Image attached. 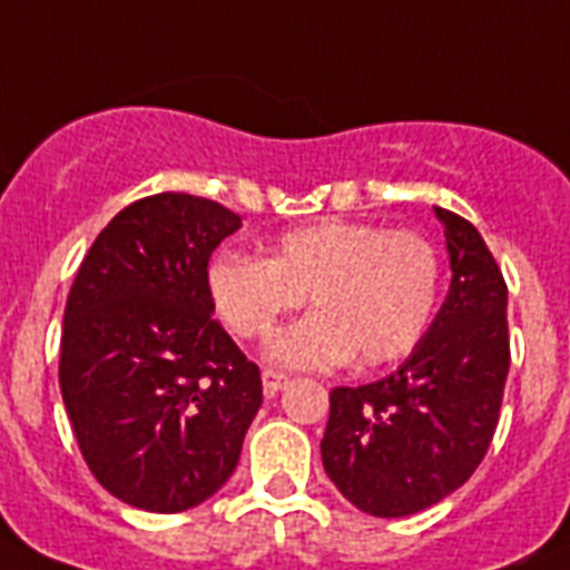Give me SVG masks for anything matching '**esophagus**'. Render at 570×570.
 Masks as SVG:
<instances>
[{"mask_svg": "<svg viewBox=\"0 0 570 570\" xmlns=\"http://www.w3.org/2000/svg\"><path fill=\"white\" fill-rule=\"evenodd\" d=\"M289 384L284 373H275V370H263V387H266L268 396H275L277 390H284Z\"/></svg>", "mask_w": 570, "mask_h": 570, "instance_id": "1", "label": "esophagus"}]
</instances>
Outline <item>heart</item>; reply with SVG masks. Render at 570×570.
Listing matches in <instances>:
<instances>
[{"label": "heart", "mask_w": 570, "mask_h": 570, "mask_svg": "<svg viewBox=\"0 0 570 570\" xmlns=\"http://www.w3.org/2000/svg\"><path fill=\"white\" fill-rule=\"evenodd\" d=\"M215 313L242 340H266L307 295L311 316L277 334L281 370L381 366L420 343L441 295V257L420 233L325 222L284 233L268 259L218 254L206 268Z\"/></svg>", "instance_id": "1"}]
</instances>
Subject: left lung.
Listing matches in <instances>:
<instances>
[{"label": "left lung", "instance_id": "obj_1", "mask_svg": "<svg viewBox=\"0 0 570 570\" xmlns=\"http://www.w3.org/2000/svg\"><path fill=\"white\" fill-rule=\"evenodd\" d=\"M450 254V293L405 364L364 387L331 390L322 464L375 518H407L473 476L494 438L505 375V281L485 239L434 206Z\"/></svg>", "mask_w": 570, "mask_h": 570}]
</instances>
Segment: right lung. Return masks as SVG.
<instances>
[{"mask_svg": "<svg viewBox=\"0 0 570 570\" xmlns=\"http://www.w3.org/2000/svg\"><path fill=\"white\" fill-rule=\"evenodd\" d=\"M242 218L163 191L120 209L67 295L61 399L109 494L156 514L195 509L230 479L263 381L213 320L206 266Z\"/></svg>", "mask_w": 570, "mask_h": 570, "instance_id": "add662e5", "label": "right lung"}]
</instances>
